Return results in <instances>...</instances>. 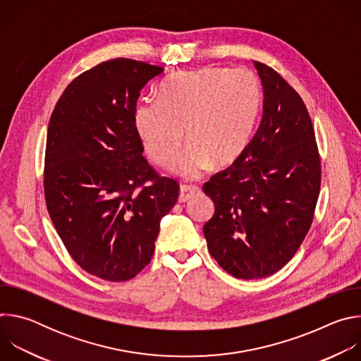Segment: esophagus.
Segmentation results:
<instances>
[{
    "mask_svg": "<svg viewBox=\"0 0 361 361\" xmlns=\"http://www.w3.org/2000/svg\"><path fill=\"white\" fill-rule=\"evenodd\" d=\"M200 191L198 187L195 185H187V184H183L180 187V195H178V202H185L188 201L194 194H197Z\"/></svg>",
    "mask_w": 361,
    "mask_h": 361,
    "instance_id": "obj_1",
    "label": "esophagus"
}]
</instances>
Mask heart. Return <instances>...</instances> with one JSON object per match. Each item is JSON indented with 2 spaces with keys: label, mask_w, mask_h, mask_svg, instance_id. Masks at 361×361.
<instances>
[{
  "label": "heart",
  "mask_w": 361,
  "mask_h": 361,
  "mask_svg": "<svg viewBox=\"0 0 361 361\" xmlns=\"http://www.w3.org/2000/svg\"><path fill=\"white\" fill-rule=\"evenodd\" d=\"M157 97L135 109V133L147 157L164 167L181 148L184 129L190 145L171 171L188 180L213 163H234L250 144L263 106L262 82L248 68L183 71L166 80Z\"/></svg>",
  "instance_id": "heart-1"
}]
</instances>
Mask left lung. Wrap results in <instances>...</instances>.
Returning <instances> with one entry per match:
<instances>
[{"label":"left lung","mask_w":361,"mask_h":361,"mask_svg":"<svg viewBox=\"0 0 361 361\" xmlns=\"http://www.w3.org/2000/svg\"><path fill=\"white\" fill-rule=\"evenodd\" d=\"M263 84V117L241 156L202 185L214 202L204 235L214 260L237 279L281 270L310 230L322 166L314 128L297 91L254 61Z\"/></svg>","instance_id":"obj_1"}]
</instances>
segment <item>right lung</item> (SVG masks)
Instances as JSON below:
<instances>
[{"label":"right lung","mask_w":361,"mask_h":361,"mask_svg":"<svg viewBox=\"0 0 361 361\" xmlns=\"http://www.w3.org/2000/svg\"><path fill=\"white\" fill-rule=\"evenodd\" d=\"M163 67L130 59L73 80L51 114L44 167L47 210L73 260L107 281L135 277L152 259L178 183L142 157L137 99Z\"/></svg>","instance_id":"1"}]
</instances>
